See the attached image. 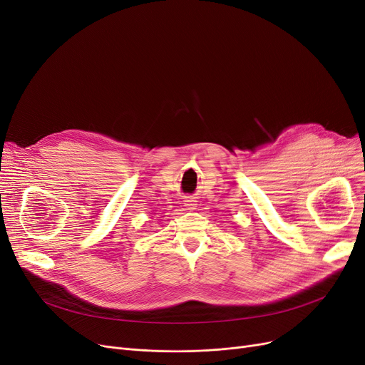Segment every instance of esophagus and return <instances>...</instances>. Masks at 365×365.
<instances>
[{"mask_svg":"<svg viewBox=\"0 0 365 365\" xmlns=\"http://www.w3.org/2000/svg\"><path fill=\"white\" fill-rule=\"evenodd\" d=\"M184 207H185V210H195L196 203L192 199H187V200H184Z\"/></svg>","mask_w":365,"mask_h":365,"instance_id":"obj_1","label":"esophagus"}]
</instances>
